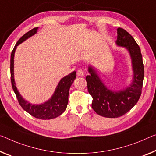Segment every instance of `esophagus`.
Instances as JSON below:
<instances>
[{
	"label": "esophagus",
	"instance_id": "34e87169",
	"mask_svg": "<svg viewBox=\"0 0 156 156\" xmlns=\"http://www.w3.org/2000/svg\"><path fill=\"white\" fill-rule=\"evenodd\" d=\"M76 74H77V75L79 76H83V71L82 69H80V70H79L77 72H76Z\"/></svg>",
	"mask_w": 156,
	"mask_h": 156
}]
</instances>
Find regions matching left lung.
Here are the masks:
<instances>
[{"label":"left lung","instance_id":"obj_1","mask_svg":"<svg viewBox=\"0 0 156 156\" xmlns=\"http://www.w3.org/2000/svg\"><path fill=\"white\" fill-rule=\"evenodd\" d=\"M116 45L124 47L131 60L133 78L130 85L121 90L109 88L100 77L94 66L89 65L86 76L88 90L93 98L92 108L96 113L106 118H118L130 111L140 99L144 70L140 47L131 35L123 28H117Z\"/></svg>","mask_w":156,"mask_h":156}]
</instances>
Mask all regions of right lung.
I'll use <instances>...</instances> for the list:
<instances>
[{"label":"right lung","instance_id":"right-lung-1","mask_svg":"<svg viewBox=\"0 0 156 156\" xmlns=\"http://www.w3.org/2000/svg\"><path fill=\"white\" fill-rule=\"evenodd\" d=\"M38 30V27L33 28L28 33H26L21 37L18 42H16L15 47L11 54L10 58V72H11V81L12 86L14 92L15 93L16 96L21 107L30 114L31 116L40 119H52L59 116L63 113L66 109L68 103L69 90L73 81L76 78V72L74 71L68 75L64 76L59 81L58 85L56 86L55 90L51 95V97L48 99L47 101L40 104H32L22 97L17 90L16 86L15 81H14V54L18 45L26 41V40L36 34Z\"/></svg>","mask_w":156,"mask_h":156}]
</instances>
